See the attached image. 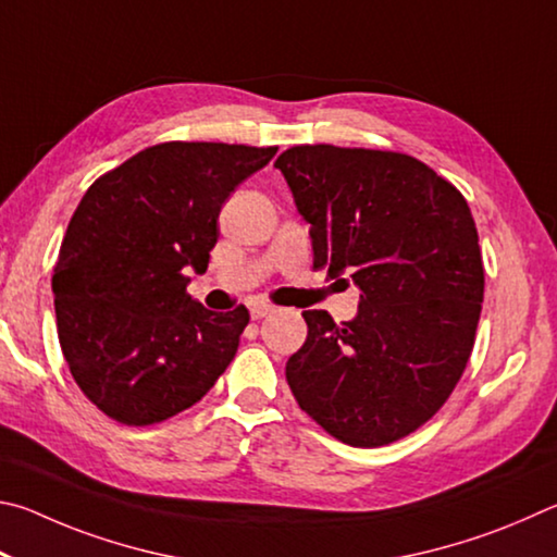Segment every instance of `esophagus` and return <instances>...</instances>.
Listing matches in <instances>:
<instances>
[{"instance_id": "esophagus-1", "label": "esophagus", "mask_w": 557, "mask_h": 557, "mask_svg": "<svg viewBox=\"0 0 557 557\" xmlns=\"http://www.w3.org/2000/svg\"><path fill=\"white\" fill-rule=\"evenodd\" d=\"M273 306H269V304H251L249 306V313H251V318L253 320H261V318H267V315H271L273 313Z\"/></svg>"}]
</instances>
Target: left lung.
Masks as SVG:
<instances>
[{
  "label": "left lung",
  "mask_w": 557,
  "mask_h": 557,
  "mask_svg": "<svg viewBox=\"0 0 557 557\" xmlns=\"http://www.w3.org/2000/svg\"><path fill=\"white\" fill-rule=\"evenodd\" d=\"M276 169L310 224L313 267L362 290L349 323L306 310L290 392L352 447L406 437L441 411L474 347L484 267L470 205L396 151L294 146Z\"/></svg>",
  "instance_id": "left-lung-1"
}]
</instances>
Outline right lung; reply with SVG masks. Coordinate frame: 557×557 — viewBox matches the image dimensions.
<instances>
[{"label": "right lung", "mask_w": 557, "mask_h": 557, "mask_svg": "<svg viewBox=\"0 0 557 557\" xmlns=\"http://www.w3.org/2000/svg\"><path fill=\"white\" fill-rule=\"evenodd\" d=\"M276 151L156 144L83 195L51 281L58 339L75 384L116 423L185 411L237 355L247 308L212 313L185 294V273H205L224 200Z\"/></svg>", "instance_id": "add662e5"}]
</instances>
